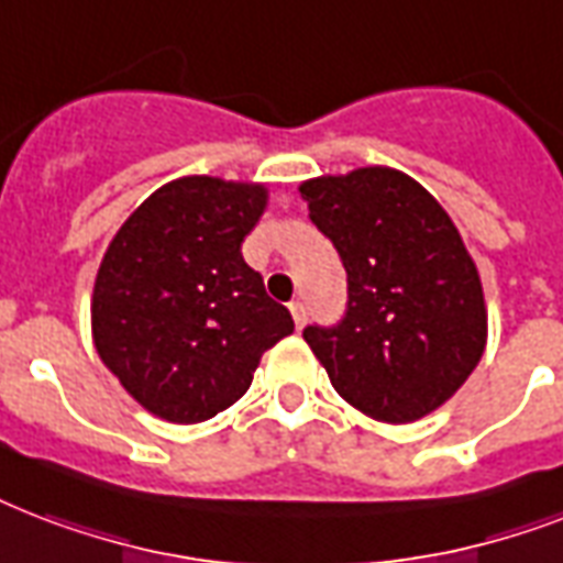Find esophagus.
<instances>
[{
	"mask_svg": "<svg viewBox=\"0 0 563 563\" xmlns=\"http://www.w3.org/2000/svg\"><path fill=\"white\" fill-rule=\"evenodd\" d=\"M289 312H291V319H295V328L300 330L303 324H307V307H303V300H291Z\"/></svg>",
	"mask_w": 563,
	"mask_h": 563,
	"instance_id": "esophagus-1",
	"label": "esophagus"
}]
</instances>
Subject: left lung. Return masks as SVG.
Wrapping results in <instances>:
<instances>
[{
	"label": "left lung",
	"mask_w": 563,
	"mask_h": 563,
	"mask_svg": "<svg viewBox=\"0 0 563 563\" xmlns=\"http://www.w3.org/2000/svg\"><path fill=\"white\" fill-rule=\"evenodd\" d=\"M300 197L349 272V312L303 339L339 396L407 424L466 384L487 349L475 260L431 191L386 165L303 179Z\"/></svg>",
	"instance_id": "obj_1"
}]
</instances>
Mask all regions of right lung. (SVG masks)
Returning <instances> with one entry per match:
<instances>
[{
    "label": "right lung",
    "instance_id": "1",
    "mask_svg": "<svg viewBox=\"0 0 563 563\" xmlns=\"http://www.w3.org/2000/svg\"><path fill=\"white\" fill-rule=\"evenodd\" d=\"M265 206V183L191 174L156 188L106 247L91 295L93 349L147 413L212 419L295 330L242 256Z\"/></svg>",
    "mask_w": 563,
    "mask_h": 563
}]
</instances>
